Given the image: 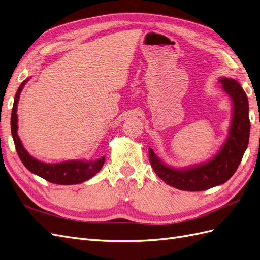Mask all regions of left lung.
<instances>
[{
    "label": "left lung",
    "instance_id": "left-lung-1",
    "mask_svg": "<svg viewBox=\"0 0 260 260\" xmlns=\"http://www.w3.org/2000/svg\"><path fill=\"white\" fill-rule=\"evenodd\" d=\"M219 81L233 102V118L225 143L214 158L200 166L176 169L165 165L153 149L148 148L149 161L156 175L179 190L204 191L226 182L237 171L247 148L250 122L246 93L231 78H221Z\"/></svg>",
    "mask_w": 260,
    "mask_h": 260
}]
</instances>
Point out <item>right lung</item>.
<instances>
[{
    "label": "right lung",
    "mask_w": 260,
    "mask_h": 260,
    "mask_svg": "<svg viewBox=\"0 0 260 260\" xmlns=\"http://www.w3.org/2000/svg\"><path fill=\"white\" fill-rule=\"evenodd\" d=\"M28 81H23L18 88L16 95H15L12 117H11V129L12 136L14 139L15 147H16L17 154L21 162L25 165V167L32 172V174L43 178L46 181H50L55 184H78L82 183L84 181L89 180L93 176H95L98 172L103 167L105 161V156L96 160H69L58 164H45L40 160H37L32 156H30L28 152L23 148L21 141L17 135V103L19 100L20 92L23 85Z\"/></svg>",
    "instance_id": "right-lung-1"
}]
</instances>
